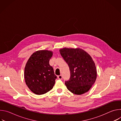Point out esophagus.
<instances>
[{
  "label": "esophagus",
  "mask_w": 121,
  "mask_h": 121,
  "mask_svg": "<svg viewBox=\"0 0 121 121\" xmlns=\"http://www.w3.org/2000/svg\"><path fill=\"white\" fill-rule=\"evenodd\" d=\"M58 79H62V75H59V76H58Z\"/></svg>",
  "instance_id": "obj_1"
}]
</instances>
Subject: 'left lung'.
Here are the masks:
<instances>
[{
    "instance_id": "8db88e82",
    "label": "left lung",
    "mask_w": 121,
    "mask_h": 121,
    "mask_svg": "<svg viewBox=\"0 0 121 121\" xmlns=\"http://www.w3.org/2000/svg\"><path fill=\"white\" fill-rule=\"evenodd\" d=\"M59 51L70 69V79L65 81L67 89L76 95L88 92L97 78L96 68L92 57L79 48H64Z\"/></svg>"
}]
</instances>
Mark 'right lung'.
I'll return each instance as SVG.
<instances>
[{
  "label": "right lung",
  "instance_id": "obj_1",
  "mask_svg": "<svg viewBox=\"0 0 121 121\" xmlns=\"http://www.w3.org/2000/svg\"><path fill=\"white\" fill-rule=\"evenodd\" d=\"M53 52L39 50L33 53L24 69V79L29 89L34 94L42 95L53 89L56 76L49 60Z\"/></svg>",
  "mask_w": 121,
  "mask_h": 121
}]
</instances>
